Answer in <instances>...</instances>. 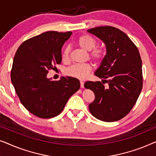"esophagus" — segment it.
Returning <instances> with one entry per match:
<instances>
[{
  "label": "esophagus",
  "mask_w": 156,
  "mask_h": 156,
  "mask_svg": "<svg viewBox=\"0 0 156 156\" xmlns=\"http://www.w3.org/2000/svg\"><path fill=\"white\" fill-rule=\"evenodd\" d=\"M84 82H83V81H81V82H80V87H81V88H84Z\"/></svg>",
  "instance_id": "34e87169"
}]
</instances>
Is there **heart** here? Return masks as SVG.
I'll return each mask as SVG.
<instances>
[{
	"label": "heart",
	"instance_id": "obj_1",
	"mask_svg": "<svg viewBox=\"0 0 156 156\" xmlns=\"http://www.w3.org/2000/svg\"><path fill=\"white\" fill-rule=\"evenodd\" d=\"M77 44L81 48L84 50L90 51L89 57L91 60L96 63H100L103 61L106 55V50L103 47H96L97 41L94 38L87 34L81 35L76 40ZM70 48L69 47H66L62 52V59L64 60H68L69 57ZM91 68L90 65L85 64H78L69 67L67 69L66 74L67 75L72 77L79 79V80H84L88 76L90 73Z\"/></svg>",
	"mask_w": 156,
	"mask_h": 156
}]
</instances>
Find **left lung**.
<instances>
[{"mask_svg": "<svg viewBox=\"0 0 156 156\" xmlns=\"http://www.w3.org/2000/svg\"><path fill=\"white\" fill-rule=\"evenodd\" d=\"M106 44V55L95 72L107 83L85 82L94 93L89 104L91 114L99 120L112 122L126 116L135 105L143 88L142 60L137 47L126 34L116 27L100 26L87 30Z\"/></svg>", "mask_w": 156, "mask_h": 156, "instance_id": "8db88e82", "label": "left lung"}]
</instances>
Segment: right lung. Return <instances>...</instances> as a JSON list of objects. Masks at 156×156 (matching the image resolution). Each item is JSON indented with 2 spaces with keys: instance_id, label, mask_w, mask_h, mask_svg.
Listing matches in <instances>:
<instances>
[{
  "instance_id": "add662e5",
  "label": "right lung",
  "mask_w": 156,
  "mask_h": 156,
  "mask_svg": "<svg viewBox=\"0 0 156 156\" xmlns=\"http://www.w3.org/2000/svg\"><path fill=\"white\" fill-rule=\"evenodd\" d=\"M72 33L45 32L25 40L16 51L11 82L23 105L39 118L59 115L69 97L80 88L76 78L62 76L52 81L47 77L49 70L61 63L62 48Z\"/></svg>"
}]
</instances>
